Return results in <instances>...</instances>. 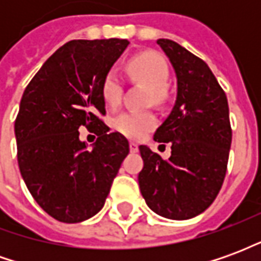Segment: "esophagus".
Returning a JSON list of instances; mask_svg holds the SVG:
<instances>
[{
    "instance_id": "obj_1",
    "label": "esophagus",
    "mask_w": 261,
    "mask_h": 261,
    "mask_svg": "<svg viewBox=\"0 0 261 261\" xmlns=\"http://www.w3.org/2000/svg\"><path fill=\"white\" fill-rule=\"evenodd\" d=\"M130 151L131 152H137L138 151V145H137L136 142H130Z\"/></svg>"
}]
</instances>
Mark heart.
I'll return each mask as SVG.
<instances>
[{
  "instance_id": "heart-1",
  "label": "heart",
  "mask_w": 261,
  "mask_h": 261,
  "mask_svg": "<svg viewBox=\"0 0 261 261\" xmlns=\"http://www.w3.org/2000/svg\"><path fill=\"white\" fill-rule=\"evenodd\" d=\"M127 71L133 80L149 88L153 103L161 105L166 99V85L169 81V64L164 56L155 51H142L131 57L127 63ZM123 95V81L120 75L110 69L102 81V96L109 108L119 106ZM158 124L155 114L151 112H124L119 114L113 125L120 134L131 140H141Z\"/></svg>"
}]
</instances>
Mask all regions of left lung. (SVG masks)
<instances>
[{
	"mask_svg": "<svg viewBox=\"0 0 261 261\" xmlns=\"http://www.w3.org/2000/svg\"><path fill=\"white\" fill-rule=\"evenodd\" d=\"M156 43L175 68L177 97L153 140L169 142L172 155L164 159L140 145L144 168L138 183L153 213L189 219L213 204L224 183L232 142L229 108L224 89L201 59L169 39Z\"/></svg>",
	"mask_w": 261,
	"mask_h": 261,
	"instance_id": "obj_1",
	"label": "left lung"
}]
</instances>
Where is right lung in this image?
<instances>
[{"instance_id":"right-lung-1","label":"right lung","mask_w":261,"mask_h":261,"mask_svg":"<svg viewBox=\"0 0 261 261\" xmlns=\"http://www.w3.org/2000/svg\"><path fill=\"white\" fill-rule=\"evenodd\" d=\"M128 42L71 40L42 65L26 86L15 120L18 165L28 190L60 222L91 218L105 205L128 141L100 120L102 81ZM80 126L98 136L92 150Z\"/></svg>"}]
</instances>
